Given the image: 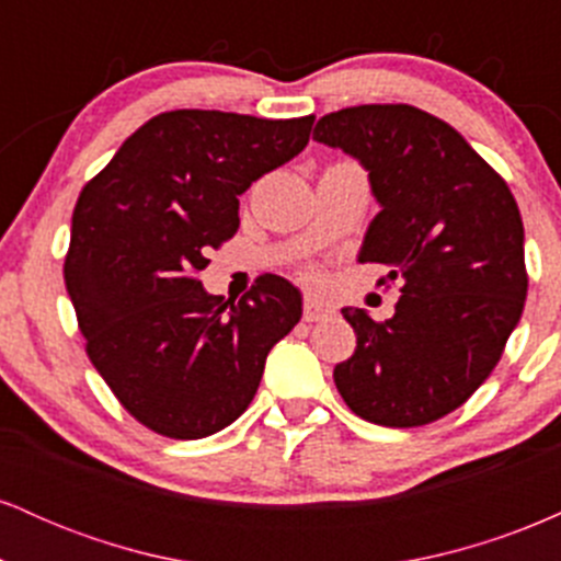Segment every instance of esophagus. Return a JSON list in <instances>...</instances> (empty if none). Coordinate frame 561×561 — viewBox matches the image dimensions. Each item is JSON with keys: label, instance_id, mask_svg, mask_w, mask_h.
I'll use <instances>...</instances> for the list:
<instances>
[{"label": "esophagus", "instance_id": "34e87169", "mask_svg": "<svg viewBox=\"0 0 561 561\" xmlns=\"http://www.w3.org/2000/svg\"><path fill=\"white\" fill-rule=\"evenodd\" d=\"M332 313H334L332 308L324 306L321 300H306V302H302V319H306V321H324V319H330Z\"/></svg>", "mask_w": 561, "mask_h": 561}]
</instances>
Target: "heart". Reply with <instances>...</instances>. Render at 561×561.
Segmentation results:
<instances>
[{
    "label": "heart",
    "mask_w": 561,
    "mask_h": 561,
    "mask_svg": "<svg viewBox=\"0 0 561 561\" xmlns=\"http://www.w3.org/2000/svg\"><path fill=\"white\" fill-rule=\"evenodd\" d=\"M302 279H306V282H317L319 279V272H317V268H306V272H302Z\"/></svg>",
    "instance_id": "obj_1"
}]
</instances>
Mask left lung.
Here are the masks:
<instances>
[{
    "label": "left lung",
    "instance_id": "left-lung-1",
    "mask_svg": "<svg viewBox=\"0 0 561 561\" xmlns=\"http://www.w3.org/2000/svg\"><path fill=\"white\" fill-rule=\"evenodd\" d=\"M313 139L369 171L379 214L358 261L401 282L388 321L343 308L356 351L334 366L353 414L422 427L491 377L527 298L525 229L504 179L446 121L414 105L330 113Z\"/></svg>",
    "mask_w": 561,
    "mask_h": 561
}]
</instances>
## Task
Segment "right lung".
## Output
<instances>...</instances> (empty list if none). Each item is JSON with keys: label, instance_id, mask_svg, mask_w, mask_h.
<instances>
[{"label": "right lung", "instance_id": "obj_1", "mask_svg": "<svg viewBox=\"0 0 561 561\" xmlns=\"http://www.w3.org/2000/svg\"><path fill=\"white\" fill-rule=\"evenodd\" d=\"M311 126L313 115L160 113L81 190L68 295L89 362L152 433L197 440L234 422L300 321V293L282 276L224 302L197 274L240 227L242 192L298 156Z\"/></svg>", "mask_w": 561, "mask_h": 561}]
</instances>
